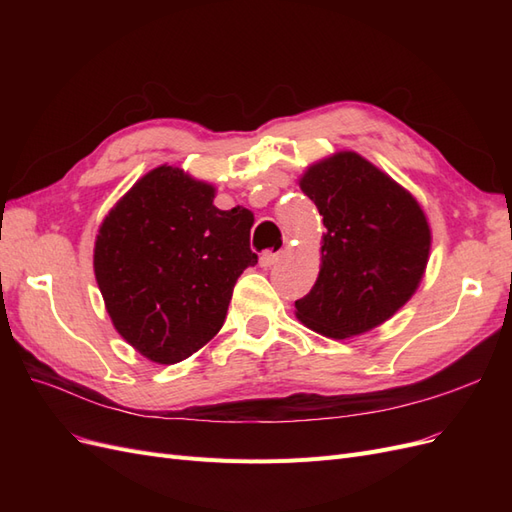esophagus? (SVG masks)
Masks as SVG:
<instances>
[{"label":"esophagus","mask_w":512,"mask_h":512,"mask_svg":"<svg viewBox=\"0 0 512 512\" xmlns=\"http://www.w3.org/2000/svg\"><path fill=\"white\" fill-rule=\"evenodd\" d=\"M282 260V252H265L260 256V267H273Z\"/></svg>","instance_id":"1"}]
</instances>
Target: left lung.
<instances>
[{
  "instance_id": "left-lung-1",
  "label": "left lung",
  "mask_w": 512,
  "mask_h": 512,
  "mask_svg": "<svg viewBox=\"0 0 512 512\" xmlns=\"http://www.w3.org/2000/svg\"><path fill=\"white\" fill-rule=\"evenodd\" d=\"M327 235L320 275L297 318L344 339L378 327L404 305L425 273L431 235L416 200L352 151L314 164L301 179Z\"/></svg>"
}]
</instances>
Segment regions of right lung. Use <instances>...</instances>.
Masks as SVG:
<instances>
[{
	"mask_svg": "<svg viewBox=\"0 0 512 512\" xmlns=\"http://www.w3.org/2000/svg\"><path fill=\"white\" fill-rule=\"evenodd\" d=\"M213 188L158 166L100 226L94 269L115 329L147 359L173 365L222 329L239 275L254 267V215L222 211Z\"/></svg>",
	"mask_w": 512,
	"mask_h": 512,
	"instance_id": "obj_1",
	"label": "right lung"
}]
</instances>
